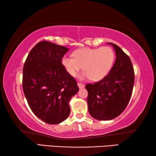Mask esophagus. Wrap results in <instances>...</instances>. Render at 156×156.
I'll return each instance as SVG.
<instances>
[{
	"mask_svg": "<svg viewBox=\"0 0 156 156\" xmlns=\"http://www.w3.org/2000/svg\"><path fill=\"white\" fill-rule=\"evenodd\" d=\"M78 86L79 89H82V88L84 87V84H81V83H78Z\"/></svg>",
	"mask_w": 156,
	"mask_h": 156,
	"instance_id": "obj_1",
	"label": "esophagus"
}]
</instances>
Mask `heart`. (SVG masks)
Listing matches in <instances>:
<instances>
[{
    "instance_id": "obj_1",
    "label": "heart",
    "mask_w": 156,
    "mask_h": 156,
    "mask_svg": "<svg viewBox=\"0 0 156 156\" xmlns=\"http://www.w3.org/2000/svg\"><path fill=\"white\" fill-rule=\"evenodd\" d=\"M73 56L62 57L61 63L66 72L74 77L82 66L84 72L80 78H89L93 81L104 78L109 73L114 60V53L109 47L79 49L73 51Z\"/></svg>"
}]
</instances>
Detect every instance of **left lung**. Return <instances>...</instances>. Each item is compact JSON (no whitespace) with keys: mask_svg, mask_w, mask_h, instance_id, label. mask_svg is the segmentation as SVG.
Masks as SVG:
<instances>
[{"mask_svg":"<svg viewBox=\"0 0 156 156\" xmlns=\"http://www.w3.org/2000/svg\"><path fill=\"white\" fill-rule=\"evenodd\" d=\"M115 51V61L107 76L86 85L88 111L98 120H111L123 112L131 98L134 72L129 57L116 44L108 43Z\"/></svg>","mask_w":156,"mask_h":156,"instance_id":"obj_1","label":"left lung"}]
</instances>
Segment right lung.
Masks as SVG:
<instances>
[{
    "label": "right lung",
    "mask_w": 156,
    "mask_h": 156,
    "mask_svg": "<svg viewBox=\"0 0 156 156\" xmlns=\"http://www.w3.org/2000/svg\"><path fill=\"white\" fill-rule=\"evenodd\" d=\"M67 47L39 42L23 67V88L31 111L50 125L63 122L70 113L69 102L78 91L77 83L61 63Z\"/></svg>",
    "instance_id": "obj_1"
}]
</instances>
